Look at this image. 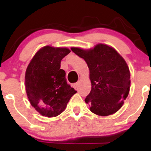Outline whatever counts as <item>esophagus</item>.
I'll list each match as a JSON object with an SVG mask.
<instances>
[{
    "instance_id": "34e87169",
    "label": "esophagus",
    "mask_w": 151,
    "mask_h": 151,
    "mask_svg": "<svg viewBox=\"0 0 151 151\" xmlns=\"http://www.w3.org/2000/svg\"><path fill=\"white\" fill-rule=\"evenodd\" d=\"M72 87L74 89H77V88H78V83H74V84L72 85Z\"/></svg>"
}]
</instances>
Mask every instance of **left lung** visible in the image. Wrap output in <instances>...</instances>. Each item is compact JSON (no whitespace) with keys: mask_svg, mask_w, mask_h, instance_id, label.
I'll return each mask as SVG.
<instances>
[{"mask_svg":"<svg viewBox=\"0 0 151 151\" xmlns=\"http://www.w3.org/2000/svg\"><path fill=\"white\" fill-rule=\"evenodd\" d=\"M90 70L91 91L85 101L90 110L107 116L121 109L130 89V71L122 56L112 47L99 44L91 50L71 47Z\"/></svg>","mask_w":151,"mask_h":151,"instance_id":"obj_1","label":"left lung"}]
</instances>
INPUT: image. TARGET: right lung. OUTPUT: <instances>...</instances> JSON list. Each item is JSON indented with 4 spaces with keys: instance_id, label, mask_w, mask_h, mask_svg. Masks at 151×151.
Listing matches in <instances>:
<instances>
[{
    "instance_id": "add662e5",
    "label": "right lung",
    "mask_w": 151,
    "mask_h": 151,
    "mask_svg": "<svg viewBox=\"0 0 151 151\" xmlns=\"http://www.w3.org/2000/svg\"><path fill=\"white\" fill-rule=\"evenodd\" d=\"M68 48L46 46L39 50L25 72V89L30 104L43 116L55 117L64 111L77 91L67 83L60 61Z\"/></svg>"
}]
</instances>
